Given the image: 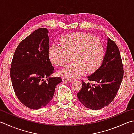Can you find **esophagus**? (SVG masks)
<instances>
[{
  "label": "esophagus",
  "mask_w": 134,
  "mask_h": 134,
  "mask_svg": "<svg viewBox=\"0 0 134 134\" xmlns=\"http://www.w3.org/2000/svg\"><path fill=\"white\" fill-rule=\"evenodd\" d=\"M62 81L63 82H71L72 81V79H69V78H67V77H64L62 78Z\"/></svg>",
  "instance_id": "1"
}]
</instances>
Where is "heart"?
<instances>
[{
  "mask_svg": "<svg viewBox=\"0 0 134 134\" xmlns=\"http://www.w3.org/2000/svg\"><path fill=\"white\" fill-rule=\"evenodd\" d=\"M60 44H52L48 56L53 64L64 66L72 59L74 62L59 72L65 77H77L96 71L104 58L102 42L96 37L85 32H76L65 35L60 39Z\"/></svg>",
  "mask_w": 134,
  "mask_h": 134,
  "instance_id": "b5f03b06",
  "label": "heart"
}]
</instances>
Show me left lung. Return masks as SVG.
<instances>
[{"label":"left lung","mask_w":134,"mask_h":134,"mask_svg":"<svg viewBox=\"0 0 134 134\" xmlns=\"http://www.w3.org/2000/svg\"><path fill=\"white\" fill-rule=\"evenodd\" d=\"M123 65L119 49L110 38H107V49L102 64L89 76L88 80L94 82H82V87L77 98L86 108L100 110L114 100L122 82Z\"/></svg>","instance_id":"obj_1"}]
</instances>
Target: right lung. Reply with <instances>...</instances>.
I'll return each mask as SVG.
<instances>
[{
  "instance_id": "1",
  "label": "right lung",
  "mask_w": 134,
  "mask_h": 134,
  "mask_svg": "<svg viewBox=\"0 0 134 134\" xmlns=\"http://www.w3.org/2000/svg\"><path fill=\"white\" fill-rule=\"evenodd\" d=\"M48 30H35L17 46L13 57L10 77L16 96L31 109L45 107L52 99L60 77L50 76L54 72L48 56ZM44 79H46L45 80Z\"/></svg>"
}]
</instances>
